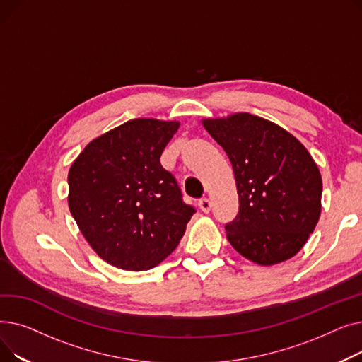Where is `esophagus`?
Masks as SVG:
<instances>
[{
	"label": "esophagus",
	"mask_w": 362,
	"mask_h": 362,
	"mask_svg": "<svg viewBox=\"0 0 362 362\" xmlns=\"http://www.w3.org/2000/svg\"><path fill=\"white\" fill-rule=\"evenodd\" d=\"M199 208H201L204 213H210V210H211V199L210 198L199 199Z\"/></svg>",
	"instance_id": "1"
}]
</instances>
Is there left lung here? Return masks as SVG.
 Listing matches in <instances>:
<instances>
[{"label":"left lung","mask_w":362,"mask_h":362,"mask_svg":"<svg viewBox=\"0 0 362 362\" xmlns=\"http://www.w3.org/2000/svg\"><path fill=\"white\" fill-rule=\"evenodd\" d=\"M229 157L239 213L226 224L233 248L259 265L296 255L321 213L322 182L308 149L276 123L250 112L204 119Z\"/></svg>","instance_id":"8db88e82"}]
</instances>
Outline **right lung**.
<instances>
[{"instance_id":"add662e5","label":"right lung","mask_w":362,"mask_h":362,"mask_svg":"<svg viewBox=\"0 0 362 362\" xmlns=\"http://www.w3.org/2000/svg\"><path fill=\"white\" fill-rule=\"evenodd\" d=\"M179 122L135 119L90 141L69 170V208L105 262L142 272L176 250L195 208L160 157Z\"/></svg>"}]
</instances>
